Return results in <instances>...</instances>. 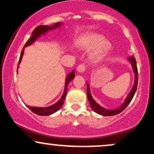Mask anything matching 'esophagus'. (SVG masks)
<instances>
[{"mask_svg": "<svg viewBox=\"0 0 154 154\" xmlns=\"http://www.w3.org/2000/svg\"><path fill=\"white\" fill-rule=\"evenodd\" d=\"M77 71L79 72V73H83L85 71V64H80L77 66Z\"/></svg>", "mask_w": 154, "mask_h": 154, "instance_id": "obj_1", "label": "esophagus"}]
</instances>
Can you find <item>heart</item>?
I'll list each match as a JSON object with an SVG mask.
<instances>
[{
	"label": "heart",
	"instance_id": "obj_1",
	"mask_svg": "<svg viewBox=\"0 0 154 154\" xmlns=\"http://www.w3.org/2000/svg\"><path fill=\"white\" fill-rule=\"evenodd\" d=\"M77 45L83 50L93 48L90 59L92 61L98 62L101 61L111 49V42L100 33L87 32L81 35L77 40Z\"/></svg>",
	"mask_w": 154,
	"mask_h": 154
}]
</instances>
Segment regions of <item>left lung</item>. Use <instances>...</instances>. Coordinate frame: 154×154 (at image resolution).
<instances>
[{"instance_id": "1", "label": "left lung", "mask_w": 154, "mask_h": 154, "mask_svg": "<svg viewBox=\"0 0 154 154\" xmlns=\"http://www.w3.org/2000/svg\"><path fill=\"white\" fill-rule=\"evenodd\" d=\"M128 60L129 62L130 63L131 66L132 67V70H133L134 75H135V81H134L133 86H132L131 91H130L128 96L125 98V101L123 102V103L120 106L116 108L115 109H107L106 108L98 104L95 100L93 99V98L92 97V95L91 93V90H90V86L87 82V95H88V99L89 100L90 106H91V109L95 111L97 114H100L102 116H114L116 114H119L120 112H122L124 109H125L128 106V104L130 103L132 98H133L134 95H135L136 90H137V64H136V61L135 57L133 56H130L128 58Z\"/></svg>"}]
</instances>
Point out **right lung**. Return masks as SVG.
I'll return each instance as SVG.
<instances>
[{
	"label": "right lung",
	"mask_w": 154,
	"mask_h": 154,
	"mask_svg": "<svg viewBox=\"0 0 154 154\" xmlns=\"http://www.w3.org/2000/svg\"><path fill=\"white\" fill-rule=\"evenodd\" d=\"M63 24V23L61 22H57L55 23L53 25L49 26V25H40L37 26L36 28L33 30L32 33L31 38H29V40L26 42L25 45H24V48H23L22 53H21L20 58H19V61L18 63V66H17V69H19V64H20L21 61H22V59L23 57V55H24V48L29 46V45H32L38 39L40 38V37L43 36V35H46L49 31L54 30V29H56V28H59ZM18 72V71H17ZM75 70L74 69L73 71H72L66 77V79H65V85H64V91H63V93L62 95H61V98L56 102V103L53 104V105L47 107H33V106H26L28 108H29L30 110L34 112L35 114H38V115L40 116H49L51 115V114H54L55 112H56L58 110H59L61 109V106H63V101H64L65 98H66V95L67 93V86H68L69 83L71 81L75 78Z\"/></svg>",
	"instance_id": "1"
}]
</instances>
